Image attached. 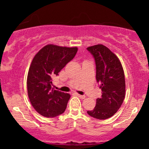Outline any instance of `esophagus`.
Wrapping results in <instances>:
<instances>
[{"label":"esophagus","instance_id":"esophagus-1","mask_svg":"<svg viewBox=\"0 0 149 149\" xmlns=\"http://www.w3.org/2000/svg\"><path fill=\"white\" fill-rule=\"evenodd\" d=\"M76 95L78 96V97H80V99H85V95H80L79 94H76Z\"/></svg>","mask_w":149,"mask_h":149}]
</instances>
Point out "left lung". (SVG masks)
Returning <instances> with one entry per match:
<instances>
[{
	"label": "left lung",
	"mask_w": 149,
	"mask_h": 149,
	"mask_svg": "<svg viewBox=\"0 0 149 149\" xmlns=\"http://www.w3.org/2000/svg\"><path fill=\"white\" fill-rule=\"evenodd\" d=\"M87 49L95 58L96 79L102 89V97L97 99L95 107L87 112L95 118H109L120 108L125 96L123 69L118 57L105 45L98 44Z\"/></svg>",
	"instance_id": "1"
}]
</instances>
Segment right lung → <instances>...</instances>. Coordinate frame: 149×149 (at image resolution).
Listing matches in <instances>:
<instances>
[{
	"label": "right lung",
	"mask_w": 149,
	"mask_h": 149,
	"mask_svg": "<svg viewBox=\"0 0 149 149\" xmlns=\"http://www.w3.org/2000/svg\"><path fill=\"white\" fill-rule=\"evenodd\" d=\"M77 51V47L48 44L34 56L27 76V92L34 109L44 117H55L66 110L71 95L54 90L52 80L72 60Z\"/></svg>",
	"instance_id": "right-lung-1"
}]
</instances>
